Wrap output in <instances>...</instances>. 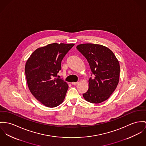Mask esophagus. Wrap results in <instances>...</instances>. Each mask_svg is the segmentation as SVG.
Returning a JSON list of instances; mask_svg holds the SVG:
<instances>
[{"label":"esophagus","instance_id":"obj_1","mask_svg":"<svg viewBox=\"0 0 146 146\" xmlns=\"http://www.w3.org/2000/svg\"><path fill=\"white\" fill-rule=\"evenodd\" d=\"M78 83V82H72V84L73 85H76V84H77Z\"/></svg>","mask_w":146,"mask_h":146}]
</instances>
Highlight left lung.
<instances>
[{
    "mask_svg": "<svg viewBox=\"0 0 146 146\" xmlns=\"http://www.w3.org/2000/svg\"><path fill=\"white\" fill-rule=\"evenodd\" d=\"M77 49L87 59L92 76H94L89 79V88L83 94L84 98L96 104L108 100L119 82L120 67L118 59L111 50L100 44H81Z\"/></svg>",
    "mask_w": 146,
    "mask_h": 146,
    "instance_id": "8db88e82",
    "label": "left lung"
}]
</instances>
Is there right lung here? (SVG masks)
Listing matches in <instances>:
<instances>
[{
    "label": "right lung",
    "instance_id": "add662e5",
    "mask_svg": "<svg viewBox=\"0 0 146 146\" xmlns=\"http://www.w3.org/2000/svg\"><path fill=\"white\" fill-rule=\"evenodd\" d=\"M74 44L52 43L36 49L27 60L25 73L28 88L34 97L47 107L60 104L68 85L56 78L61 62Z\"/></svg>",
    "mask_w": 146,
    "mask_h": 146
}]
</instances>
